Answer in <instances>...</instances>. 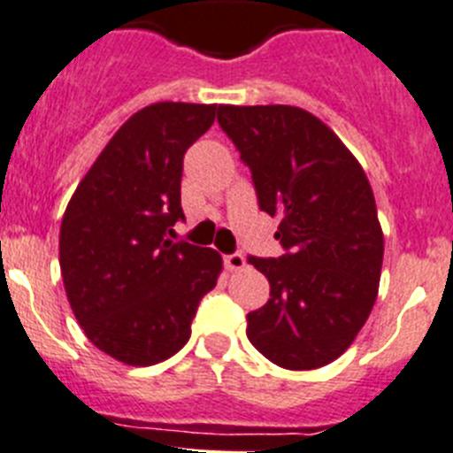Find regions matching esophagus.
Returning a JSON list of instances; mask_svg holds the SVG:
<instances>
[{
    "label": "esophagus",
    "mask_w": 453,
    "mask_h": 453,
    "mask_svg": "<svg viewBox=\"0 0 453 453\" xmlns=\"http://www.w3.org/2000/svg\"><path fill=\"white\" fill-rule=\"evenodd\" d=\"M223 261H226V268L230 270V273H239V270L248 268L246 257L241 255V252H232V255H226V257H223Z\"/></svg>",
    "instance_id": "esophagus-1"
}]
</instances>
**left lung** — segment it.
Masks as SVG:
<instances>
[{"instance_id":"left-lung-1","label":"left lung","mask_w":453,"mask_h":453,"mask_svg":"<svg viewBox=\"0 0 453 453\" xmlns=\"http://www.w3.org/2000/svg\"><path fill=\"white\" fill-rule=\"evenodd\" d=\"M219 125L250 167L259 207L279 219V259L250 264L270 299L248 312V340L290 371L337 360L378 297L384 236L365 169L335 131L288 104H219Z\"/></svg>"}]
</instances>
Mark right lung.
I'll return each instance as SVG.
<instances>
[{
    "label": "right lung",
    "mask_w": 453,
    "mask_h": 453,
    "mask_svg": "<svg viewBox=\"0 0 453 453\" xmlns=\"http://www.w3.org/2000/svg\"><path fill=\"white\" fill-rule=\"evenodd\" d=\"M217 104L156 103L113 134L75 188L60 268L84 335L113 360L151 366L188 344L198 302L217 286L212 248L172 241L183 217V156Z\"/></svg>",
    "instance_id": "right-lung-1"
}]
</instances>
